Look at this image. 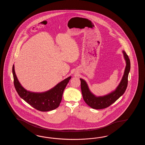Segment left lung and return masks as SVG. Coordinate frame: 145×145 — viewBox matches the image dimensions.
Returning <instances> with one entry per match:
<instances>
[{"label":"left lung","instance_id":"8db88e82","mask_svg":"<svg viewBox=\"0 0 145 145\" xmlns=\"http://www.w3.org/2000/svg\"><path fill=\"white\" fill-rule=\"evenodd\" d=\"M123 53L126 61V67L120 83L114 91L106 95L97 97L91 92L86 82L82 79H80L81 89L83 99L86 104L93 109H101L108 107L125 92L128 83V76L131 68V63L126 52L123 51Z\"/></svg>","mask_w":145,"mask_h":145}]
</instances>
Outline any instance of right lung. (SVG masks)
Masks as SVG:
<instances>
[{
	"label": "right lung",
	"mask_w": 145,
	"mask_h": 145,
	"mask_svg": "<svg viewBox=\"0 0 145 145\" xmlns=\"http://www.w3.org/2000/svg\"><path fill=\"white\" fill-rule=\"evenodd\" d=\"M12 73L14 85L19 96L33 108L41 111H51L59 107L64 90L71 79V77H68L45 92H31L25 89L19 82L14 71V65Z\"/></svg>",
	"instance_id": "right-lung-1"
}]
</instances>
